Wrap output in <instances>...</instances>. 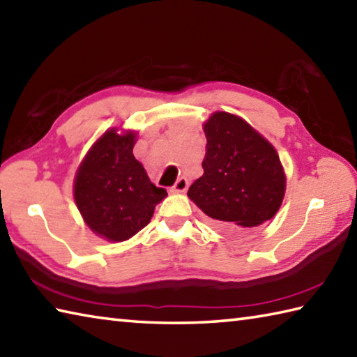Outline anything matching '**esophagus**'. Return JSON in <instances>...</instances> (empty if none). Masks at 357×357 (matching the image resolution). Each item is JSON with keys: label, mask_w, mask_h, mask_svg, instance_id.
Returning <instances> with one entry per match:
<instances>
[{"label": "esophagus", "mask_w": 357, "mask_h": 357, "mask_svg": "<svg viewBox=\"0 0 357 357\" xmlns=\"http://www.w3.org/2000/svg\"><path fill=\"white\" fill-rule=\"evenodd\" d=\"M187 187H188V181H187V178L181 176V178H178L176 183H174V185H173V192H176V193H183V192H185V190H187Z\"/></svg>", "instance_id": "esophagus-1"}]
</instances>
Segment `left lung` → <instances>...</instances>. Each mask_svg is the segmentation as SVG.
Masks as SVG:
<instances>
[{"mask_svg":"<svg viewBox=\"0 0 357 357\" xmlns=\"http://www.w3.org/2000/svg\"><path fill=\"white\" fill-rule=\"evenodd\" d=\"M204 173L188 198L225 230L255 227L271 220L286 190L277 151L241 117L216 111L204 123Z\"/></svg>","mask_w":357,"mask_h":357,"instance_id":"left-lung-1","label":"left lung"}]
</instances>
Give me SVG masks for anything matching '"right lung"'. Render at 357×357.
I'll list each match as a JSON object with an SVG mask.
<instances>
[{
    "label": "right lung",
    "instance_id": "right-lung-1",
    "mask_svg": "<svg viewBox=\"0 0 357 357\" xmlns=\"http://www.w3.org/2000/svg\"><path fill=\"white\" fill-rule=\"evenodd\" d=\"M136 132L108 130L82 160L74 199L86 226L108 241H125L149 225L167 190L156 187L132 155Z\"/></svg>",
    "mask_w": 357,
    "mask_h": 357
}]
</instances>
